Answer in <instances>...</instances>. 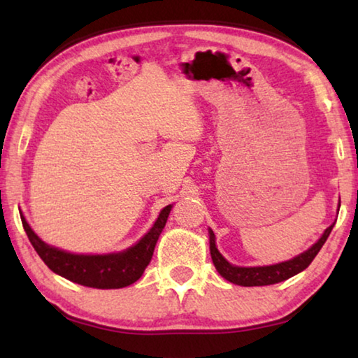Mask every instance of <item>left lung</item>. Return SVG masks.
I'll return each mask as SVG.
<instances>
[{"instance_id":"1","label":"left lung","mask_w":358,"mask_h":358,"mask_svg":"<svg viewBox=\"0 0 358 358\" xmlns=\"http://www.w3.org/2000/svg\"><path fill=\"white\" fill-rule=\"evenodd\" d=\"M335 224L325 230L322 237L314 246H311L306 252L300 254V256L294 257L292 260H287V262H281L276 265H268V266H234L230 265L226 259H224L217 248L215 245V234L213 230L210 229V254L211 259H213V264L216 266L217 273L222 278H226L227 281L238 284V286L251 287V286H268V284H276L281 281H286L294 275L300 273L306 268L308 265L313 262V259L317 256L320 248L329 238L331 229Z\"/></svg>"}]
</instances>
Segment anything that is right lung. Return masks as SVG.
<instances>
[{
  "instance_id": "1",
  "label": "right lung",
  "mask_w": 358,
  "mask_h": 358,
  "mask_svg": "<svg viewBox=\"0 0 358 358\" xmlns=\"http://www.w3.org/2000/svg\"><path fill=\"white\" fill-rule=\"evenodd\" d=\"M171 208L172 205H167L161 211L155 226L137 245L131 246L129 250L123 252L106 254V256L71 254L58 250V248L48 246L33 232L23 215H20V217L23 229H25L36 252L39 254V257L44 260V264L53 273L87 287L120 289L136 282L143 275L145 268L153 257L156 241L166 226Z\"/></svg>"
}]
</instances>
